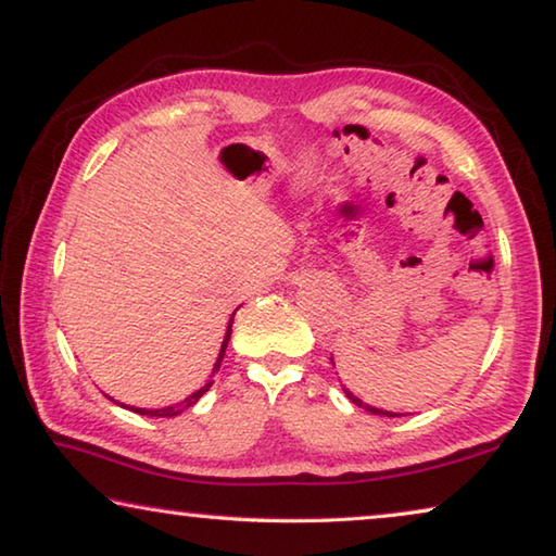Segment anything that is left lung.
<instances>
[{
  "label": "left lung",
  "instance_id": "left-lung-1",
  "mask_svg": "<svg viewBox=\"0 0 556 556\" xmlns=\"http://www.w3.org/2000/svg\"><path fill=\"white\" fill-rule=\"evenodd\" d=\"M331 363H333V357H331ZM343 392H345V397L355 404V407H361V409H365V412H370V414H380V417H402V414H394V412H388V409L372 407V404L363 402L361 397H355V394H353L351 390H345V388H343Z\"/></svg>",
  "mask_w": 556,
  "mask_h": 556
}]
</instances>
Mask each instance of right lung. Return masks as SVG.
<instances>
[{"label": "right lung", "mask_w": 556, "mask_h": 556, "mask_svg": "<svg viewBox=\"0 0 556 556\" xmlns=\"http://www.w3.org/2000/svg\"><path fill=\"white\" fill-rule=\"evenodd\" d=\"M235 316V314H232ZM230 331H232V318H230V324H228V333H225V338H223V345H220V353H218V361H215V365H213V372H211V378L215 372L220 370V363H223V355H225V348H228V341H230ZM211 384H213V380H208L203 384L201 390H195V392H191L188 394L186 400H181V402H176V404H168V407H162V409H142V407H129L131 412H137V414H144V417H176V414H181L184 409H188V407H193L195 402H199L205 392L211 390ZM115 402V400H112ZM122 407H125V404H122Z\"/></svg>", "instance_id": "right-lung-1"}]
</instances>
